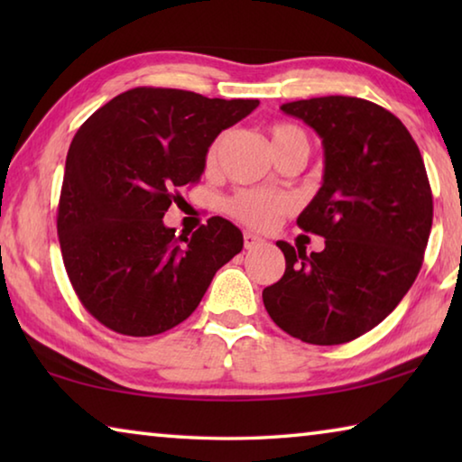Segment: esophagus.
I'll list each match as a JSON object with an SVG mask.
<instances>
[{"mask_svg":"<svg viewBox=\"0 0 462 462\" xmlns=\"http://www.w3.org/2000/svg\"><path fill=\"white\" fill-rule=\"evenodd\" d=\"M264 245V238L256 236L254 232H245V248L253 250V248H261Z\"/></svg>","mask_w":462,"mask_h":462,"instance_id":"34e87169","label":"esophagus"}]
</instances>
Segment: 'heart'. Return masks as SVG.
<instances>
[{
  "instance_id": "obj_1",
  "label": "heart",
  "mask_w": 462,
  "mask_h": 462,
  "mask_svg": "<svg viewBox=\"0 0 462 462\" xmlns=\"http://www.w3.org/2000/svg\"><path fill=\"white\" fill-rule=\"evenodd\" d=\"M271 140H273V148L279 151L287 144L293 143H303L308 144V138L303 132L293 126V124H275L271 128ZM220 144H222V136H217L212 144L208 146L206 152V165L212 167L217 152H220ZM289 206L287 198L283 195H275L269 191H256V189H245L238 191L234 198L226 201V209L228 214L236 217V220L245 222L248 226H254V228H269V226L277 220L281 214H285Z\"/></svg>"
}]
</instances>
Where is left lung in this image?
Masks as SVG:
<instances>
[{
	"label": "left lung",
	"instance_id": "1",
	"mask_svg": "<svg viewBox=\"0 0 462 462\" xmlns=\"http://www.w3.org/2000/svg\"><path fill=\"white\" fill-rule=\"evenodd\" d=\"M281 109L322 138V187L297 226L326 246L306 254L279 240L285 273L264 287L263 301L293 338L344 344L381 324L416 281L432 228V189L418 144L385 107L326 96Z\"/></svg>",
	"mask_w": 462,
	"mask_h": 462
}]
</instances>
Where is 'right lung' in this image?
<instances>
[{
	"label": "right lung",
	"mask_w": 462,
	"mask_h": 462,
	"mask_svg": "<svg viewBox=\"0 0 462 462\" xmlns=\"http://www.w3.org/2000/svg\"><path fill=\"white\" fill-rule=\"evenodd\" d=\"M256 106L136 88L77 130L57 232L75 293L97 322L126 336L167 332L193 314L216 271L240 253L242 232L220 216L181 236L162 217L179 187L199 181L208 146Z\"/></svg>",
	"instance_id": "right-lung-1"
}]
</instances>
